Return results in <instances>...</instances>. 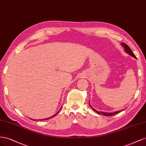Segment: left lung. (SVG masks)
Instances as JSON below:
<instances>
[{
    "mask_svg": "<svg viewBox=\"0 0 146 146\" xmlns=\"http://www.w3.org/2000/svg\"><path fill=\"white\" fill-rule=\"evenodd\" d=\"M121 46L123 47V48H124V50H125V52L127 53V54H128L129 55H130V56H133V58H136V56L135 55V54H133V52L131 51V50L130 49V48L125 43H121ZM89 104H90V107H91V108L94 110V111H96V113H98V114H104V116H112V115H114V114H117V113H119L120 111H115V112H113V113H107V112H104V111H101V112H99L98 111H97L96 110H95V109H94L93 108H92L91 106V105H90V104L89 103Z\"/></svg>",
    "mask_w": 146,
    "mask_h": 146,
    "instance_id": "1",
    "label": "left lung"
}]
</instances>
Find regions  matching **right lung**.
<instances>
[{"label":"right lung","instance_id":"add662e5","mask_svg":"<svg viewBox=\"0 0 146 146\" xmlns=\"http://www.w3.org/2000/svg\"><path fill=\"white\" fill-rule=\"evenodd\" d=\"M59 111H60V110H59ZM58 112H57L56 114H54V116H52V117H48V118H46V119H40V121H41V120H47V119H48L52 118V117H55V116L57 114H58ZM32 119V120H33V121H36V119Z\"/></svg>","mask_w":146,"mask_h":146}]
</instances>
